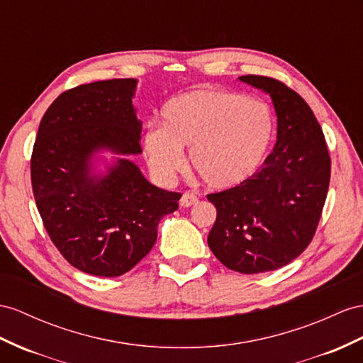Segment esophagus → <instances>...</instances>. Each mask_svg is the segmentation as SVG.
I'll use <instances>...</instances> for the list:
<instances>
[{
  "label": "esophagus",
  "instance_id": "34e87169",
  "mask_svg": "<svg viewBox=\"0 0 363 363\" xmlns=\"http://www.w3.org/2000/svg\"><path fill=\"white\" fill-rule=\"evenodd\" d=\"M198 196L194 193H191V191H185L182 196H181V201H179V206L181 207H184V208H187V207H191V206H194V203H198Z\"/></svg>",
  "mask_w": 363,
  "mask_h": 363
}]
</instances>
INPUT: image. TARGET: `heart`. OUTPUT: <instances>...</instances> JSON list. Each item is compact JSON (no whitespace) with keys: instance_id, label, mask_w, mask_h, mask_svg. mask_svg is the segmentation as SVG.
<instances>
[{"instance_id":"1","label":"heart","mask_w":363,"mask_h":363,"mask_svg":"<svg viewBox=\"0 0 363 363\" xmlns=\"http://www.w3.org/2000/svg\"><path fill=\"white\" fill-rule=\"evenodd\" d=\"M161 116L162 127H148L143 144L148 167L162 182L182 169V150L190 148V164L203 184L236 187L261 167L273 138L265 102L230 90L182 93L167 102Z\"/></svg>"}]
</instances>
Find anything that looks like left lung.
<instances>
[{"label":"left lung","instance_id":"left-lung-1","mask_svg":"<svg viewBox=\"0 0 363 363\" xmlns=\"http://www.w3.org/2000/svg\"><path fill=\"white\" fill-rule=\"evenodd\" d=\"M238 79L272 98L276 144L252 178L208 194L218 215L207 242L230 270L256 274L290 264L311 242L327 199L331 161L318 119L294 90L267 77Z\"/></svg>","mask_w":363,"mask_h":363}]
</instances>
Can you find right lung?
Returning a JSON list of instances; mask_svg holds the SVG:
<instances>
[{"label":"right lung","instance_id":"1","mask_svg":"<svg viewBox=\"0 0 363 363\" xmlns=\"http://www.w3.org/2000/svg\"><path fill=\"white\" fill-rule=\"evenodd\" d=\"M136 86L133 78L108 79L61 93L33 145L32 187L44 227L67 262L93 276L132 270L181 199L130 160L143 153Z\"/></svg>","mask_w":363,"mask_h":363}]
</instances>
